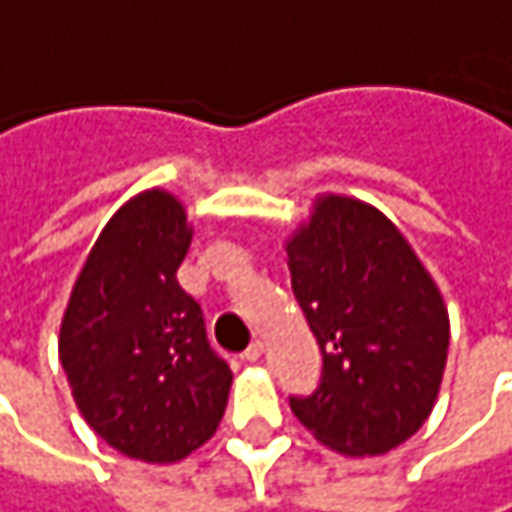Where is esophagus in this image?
<instances>
[{
  "label": "esophagus",
  "instance_id": "34e87169",
  "mask_svg": "<svg viewBox=\"0 0 512 512\" xmlns=\"http://www.w3.org/2000/svg\"><path fill=\"white\" fill-rule=\"evenodd\" d=\"M262 355H265V344H262V341H253V344L247 347V352H244L247 361H259Z\"/></svg>",
  "mask_w": 512,
  "mask_h": 512
}]
</instances>
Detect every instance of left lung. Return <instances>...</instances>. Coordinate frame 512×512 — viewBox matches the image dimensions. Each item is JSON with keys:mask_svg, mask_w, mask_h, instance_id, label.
Wrapping results in <instances>:
<instances>
[{"mask_svg": "<svg viewBox=\"0 0 512 512\" xmlns=\"http://www.w3.org/2000/svg\"><path fill=\"white\" fill-rule=\"evenodd\" d=\"M291 288L323 376L294 417L341 455H387L414 437L440 393L449 311L399 227L376 206L320 195L285 241Z\"/></svg>", "mask_w": 512, "mask_h": 512, "instance_id": "obj_1", "label": "left lung"}]
</instances>
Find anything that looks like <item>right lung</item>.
Listing matches in <instances>:
<instances>
[{
  "label": "right lung",
  "mask_w": 512,
  "mask_h": 512,
  "mask_svg": "<svg viewBox=\"0 0 512 512\" xmlns=\"http://www.w3.org/2000/svg\"><path fill=\"white\" fill-rule=\"evenodd\" d=\"M192 244L165 189L130 198L72 285L57 352L75 405L116 452L177 463L215 434L233 373L206 344L201 306L177 285Z\"/></svg>",
  "instance_id": "add662e5"
}]
</instances>
